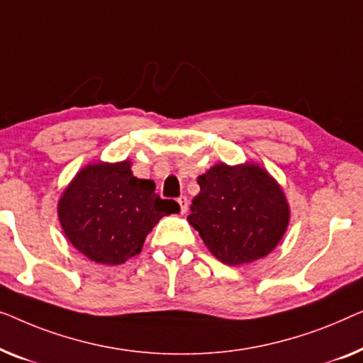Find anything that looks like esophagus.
<instances>
[{
  "label": "esophagus",
  "mask_w": 363,
  "mask_h": 363,
  "mask_svg": "<svg viewBox=\"0 0 363 363\" xmlns=\"http://www.w3.org/2000/svg\"><path fill=\"white\" fill-rule=\"evenodd\" d=\"M177 203H179V206H181V213H186L187 212V203H189L187 197L186 196H181L179 199H177Z\"/></svg>",
  "instance_id": "obj_1"
}]
</instances>
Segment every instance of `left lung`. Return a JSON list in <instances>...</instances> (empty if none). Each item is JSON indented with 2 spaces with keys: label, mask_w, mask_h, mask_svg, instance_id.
Returning <instances> with one entry per match:
<instances>
[{
  "label": "left lung",
  "mask_w": 363,
  "mask_h": 363,
  "mask_svg": "<svg viewBox=\"0 0 363 363\" xmlns=\"http://www.w3.org/2000/svg\"><path fill=\"white\" fill-rule=\"evenodd\" d=\"M187 220L216 258L227 264L259 259L274 250L289 222L281 189L255 164H216L197 177Z\"/></svg>",
  "instance_id": "obj_1"
}]
</instances>
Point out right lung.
Segmentation results:
<instances>
[{"mask_svg": "<svg viewBox=\"0 0 363 363\" xmlns=\"http://www.w3.org/2000/svg\"><path fill=\"white\" fill-rule=\"evenodd\" d=\"M130 166V161L86 166L59 201L64 233L95 263H125L141 252L162 216L181 211L176 201L157 196L155 182L133 176Z\"/></svg>", "mask_w": 363, "mask_h": 363, "instance_id": "obj_1", "label": "right lung"}]
</instances>
